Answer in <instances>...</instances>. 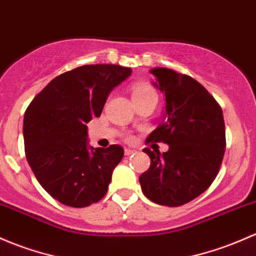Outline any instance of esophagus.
<instances>
[{
  "label": "esophagus",
  "instance_id": "esophagus-1",
  "mask_svg": "<svg viewBox=\"0 0 256 256\" xmlns=\"http://www.w3.org/2000/svg\"><path fill=\"white\" fill-rule=\"evenodd\" d=\"M134 153H135V150H131V148H125V156H131V154H134Z\"/></svg>",
  "mask_w": 256,
  "mask_h": 256
}]
</instances>
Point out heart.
Wrapping results in <instances>:
<instances>
[{"label": "heart", "instance_id": "obj_1", "mask_svg": "<svg viewBox=\"0 0 256 256\" xmlns=\"http://www.w3.org/2000/svg\"><path fill=\"white\" fill-rule=\"evenodd\" d=\"M156 96V92L148 86L138 84L135 86L132 90V99L134 98H141V96Z\"/></svg>", "mask_w": 256, "mask_h": 256}]
</instances>
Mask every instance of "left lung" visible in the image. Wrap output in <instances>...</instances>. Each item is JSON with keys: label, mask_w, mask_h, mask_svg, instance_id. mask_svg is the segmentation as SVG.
<instances>
[{"label": "left lung", "mask_w": 256, "mask_h": 256, "mask_svg": "<svg viewBox=\"0 0 256 256\" xmlns=\"http://www.w3.org/2000/svg\"><path fill=\"white\" fill-rule=\"evenodd\" d=\"M153 87L166 96L162 122L147 141L163 142L166 152L144 148L150 158L140 176L144 196L164 206H180L201 195L218 174L226 150L220 106L198 80L166 67L150 71Z\"/></svg>", "instance_id": "obj_1"}]
</instances>
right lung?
<instances>
[{"label": "right lung", "mask_w": 256, "mask_h": 256, "mask_svg": "<svg viewBox=\"0 0 256 256\" xmlns=\"http://www.w3.org/2000/svg\"><path fill=\"white\" fill-rule=\"evenodd\" d=\"M131 74L119 64L77 67L51 80L26 110V160L58 202L86 207L106 196L124 150L119 144L90 146L87 124L100 116L110 92Z\"/></svg>", "instance_id": "obj_1"}]
</instances>
